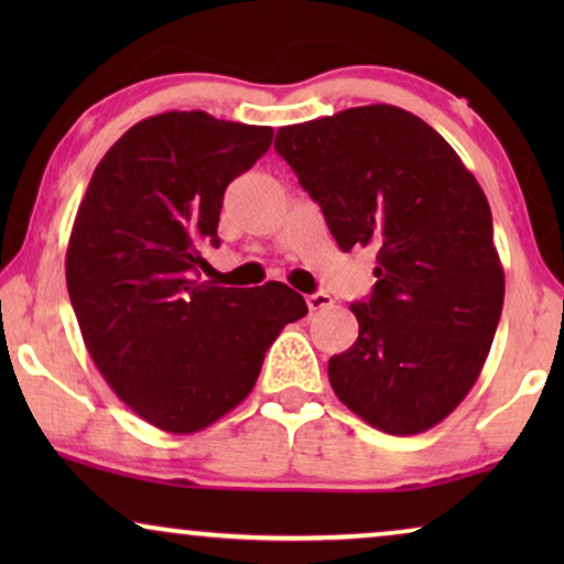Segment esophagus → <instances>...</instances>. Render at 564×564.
Masks as SVG:
<instances>
[{"instance_id":"34e87169","label":"esophagus","mask_w":564,"mask_h":564,"mask_svg":"<svg viewBox=\"0 0 564 564\" xmlns=\"http://www.w3.org/2000/svg\"><path fill=\"white\" fill-rule=\"evenodd\" d=\"M305 303L311 311H323V307L334 305V300H330V295H326V292H313V295L305 297Z\"/></svg>"}]
</instances>
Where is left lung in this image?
Masks as SVG:
<instances>
[{
    "instance_id": "1",
    "label": "left lung",
    "mask_w": 564,
    "mask_h": 564,
    "mask_svg": "<svg viewBox=\"0 0 564 564\" xmlns=\"http://www.w3.org/2000/svg\"><path fill=\"white\" fill-rule=\"evenodd\" d=\"M274 149L338 249L377 257L372 295L351 303L359 338L328 361L330 388L384 434L436 426L480 377L503 311L482 187L434 128L392 105L284 126Z\"/></svg>"
}]
</instances>
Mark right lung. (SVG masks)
<instances>
[{
	"label": "right lung",
	"mask_w": 564,
	"mask_h": 564,
	"mask_svg": "<svg viewBox=\"0 0 564 564\" xmlns=\"http://www.w3.org/2000/svg\"><path fill=\"white\" fill-rule=\"evenodd\" d=\"M267 126L203 110L135 122L99 161L76 213L66 288L89 357L135 415L195 434L249 395L288 323L307 313L282 282H199L226 187L272 145Z\"/></svg>",
	"instance_id": "1"
}]
</instances>
